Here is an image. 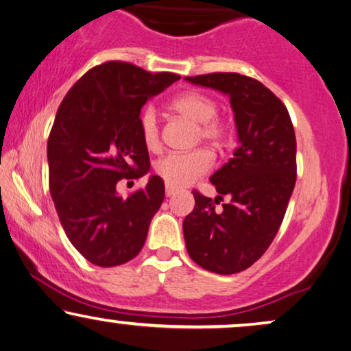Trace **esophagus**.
Instances as JSON below:
<instances>
[{"instance_id": "obj_1", "label": "esophagus", "mask_w": 351, "mask_h": 351, "mask_svg": "<svg viewBox=\"0 0 351 351\" xmlns=\"http://www.w3.org/2000/svg\"><path fill=\"white\" fill-rule=\"evenodd\" d=\"M174 195H176V189H172V186L166 185V196H167V198H171V196H174Z\"/></svg>"}]
</instances>
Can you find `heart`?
I'll return each mask as SVG.
<instances>
[{
	"label": "heart",
	"mask_w": 351,
	"mask_h": 351,
	"mask_svg": "<svg viewBox=\"0 0 351 351\" xmlns=\"http://www.w3.org/2000/svg\"><path fill=\"white\" fill-rule=\"evenodd\" d=\"M172 108L191 123L199 124L198 138L210 143H220L225 137V126L217 118V104L209 95L201 93H186L172 102ZM138 131L143 145L156 152L161 147L160 126L156 112L147 107L138 118ZM213 166V158L208 152L195 150L189 153H169L155 162V172L172 189H185L196 179L204 176Z\"/></svg>",
	"instance_id": "heart-1"
}]
</instances>
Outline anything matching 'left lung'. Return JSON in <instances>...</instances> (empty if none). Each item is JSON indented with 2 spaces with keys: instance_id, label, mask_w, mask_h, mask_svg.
<instances>
[{
  "instance_id": "8db88e82",
  "label": "left lung",
  "mask_w": 351,
  "mask_h": 351,
  "mask_svg": "<svg viewBox=\"0 0 351 351\" xmlns=\"http://www.w3.org/2000/svg\"><path fill=\"white\" fill-rule=\"evenodd\" d=\"M191 84L230 97L238 147L210 176L214 201L193 191L195 209L184 220L191 261L219 275L243 271L270 246L285 219L297 177L295 132L287 108L261 81L239 73L186 76ZM230 199L220 213L213 203Z\"/></svg>"
}]
</instances>
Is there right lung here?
<instances>
[{"mask_svg":"<svg viewBox=\"0 0 351 351\" xmlns=\"http://www.w3.org/2000/svg\"><path fill=\"white\" fill-rule=\"evenodd\" d=\"M177 80L128 62H105L86 71L57 110L47 141L51 196L70 243L94 265H121L143 247L165 199V182L150 176L128 198L118 195L117 184L150 171L141 110Z\"/></svg>","mask_w":351,"mask_h":351,"instance_id":"add662e5","label":"right lung"}]
</instances>
